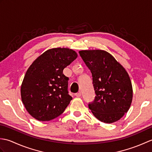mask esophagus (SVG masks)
Listing matches in <instances>:
<instances>
[{
    "mask_svg": "<svg viewBox=\"0 0 152 152\" xmlns=\"http://www.w3.org/2000/svg\"><path fill=\"white\" fill-rule=\"evenodd\" d=\"M75 95H76V97H80V96H81V95H82V93H81V92H78V93H76Z\"/></svg>",
    "mask_w": 152,
    "mask_h": 152,
    "instance_id": "esophagus-1",
    "label": "esophagus"
}]
</instances>
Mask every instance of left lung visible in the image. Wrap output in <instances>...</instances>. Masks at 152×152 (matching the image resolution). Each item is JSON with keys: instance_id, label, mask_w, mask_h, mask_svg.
<instances>
[{"instance_id": "8db88e82", "label": "left lung", "mask_w": 152, "mask_h": 152, "mask_svg": "<svg viewBox=\"0 0 152 152\" xmlns=\"http://www.w3.org/2000/svg\"><path fill=\"white\" fill-rule=\"evenodd\" d=\"M91 71L95 97L89 108L99 121L112 124L127 113L133 99V88L127 71L103 50L79 51Z\"/></svg>"}]
</instances>
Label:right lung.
Segmentation results:
<instances>
[{"label":"right lung","mask_w":152,"mask_h":152,"mask_svg":"<svg viewBox=\"0 0 152 152\" xmlns=\"http://www.w3.org/2000/svg\"><path fill=\"white\" fill-rule=\"evenodd\" d=\"M78 55L69 48L48 50L28 68L21 87V100L27 112L38 121H50L59 116L69 104V78L63 69Z\"/></svg>","instance_id":"obj_1"}]
</instances>
